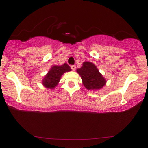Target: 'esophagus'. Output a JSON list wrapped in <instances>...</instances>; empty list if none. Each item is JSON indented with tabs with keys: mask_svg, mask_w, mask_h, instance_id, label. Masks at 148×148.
Segmentation results:
<instances>
[{
	"mask_svg": "<svg viewBox=\"0 0 148 148\" xmlns=\"http://www.w3.org/2000/svg\"><path fill=\"white\" fill-rule=\"evenodd\" d=\"M71 67L73 71H75L76 69V66L75 65H72L71 66Z\"/></svg>",
	"mask_w": 148,
	"mask_h": 148,
	"instance_id": "obj_1",
	"label": "esophagus"
}]
</instances>
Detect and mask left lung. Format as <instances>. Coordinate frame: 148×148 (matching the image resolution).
<instances>
[{
    "label": "left lung",
    "mask_w": 148,
    "mask_h": 148,
    "mask_svg": "<svg viewBox=\"0 0 148 148\" xmlns=\"http://www.w3.org/2000/svg\"><path fill=\"white\" fill-rule=\"evenodd\" d=\"M77 73L82 78L83 84L88 90L96 91L102 88L106 84V80L100 73L98 68L91 62H84Z\"/></svg>",
    "instance_id": "1"
}]
</instances>
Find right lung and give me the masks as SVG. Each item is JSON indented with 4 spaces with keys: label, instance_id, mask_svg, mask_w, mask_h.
<instances>
[{
    "label": "right lung",
    "instance_id": "1",
    "mask_svg": "<svg viewBox=\"0 0 148 148\" xmlns=\"http://www.w3.org/2000/svg\"><path fill=\"white\" fill-rule=\"evenodd\" d=\"M71 71V69L66 63L62 65H54L44 77L42 84L46 88L53 90L59 83L60 78L64 73Z\"/></svg>",
    "mask_w": 148,
    "mask_h": 148
}]
</instances>
